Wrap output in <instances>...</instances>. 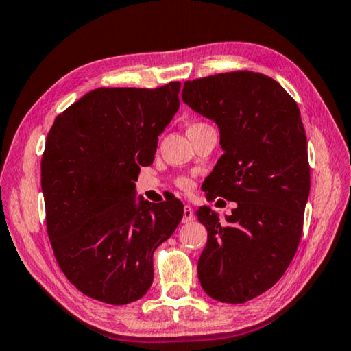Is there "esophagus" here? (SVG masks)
<instances>
[{
    "mask_svg": "<svg viewBox=\"0 0 351 351\" xmlns=\"http://www.w3.org/2000/svg\"><path fill=\"white\" fill-rule=\"evenodd\" d=\"M193 219V209L189 204L184 206V215H182V223H190Z\"/></svg>",
    "mask_w": 351,
    "mask_h": 351,
    "instance_id": "34e87169",
    "label": "esophagus"
}]
</instances>
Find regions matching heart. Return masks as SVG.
Returning a JSON list of instances; mask_svg holds the SVG:
<instances>
[{
    "mask_svg": "<svg viewBox=\"0 0 351 351\" xmlns=\"http://www.w3.org/2000/svg\"><path fill=\"white\" fill-rule=\"evenodd\" d=\"M198 125H206V123H193V125H190L189 128L198 127ZM176 186L182 189V190H189L190 187H192V180H190V178H187V176H180L176 180Z\"/></svg>",
    "mask_w": 351,
    "mask_h": 351,
    "instance_id": "b5f03b06",
    "label": "heart"
}]
</instances>
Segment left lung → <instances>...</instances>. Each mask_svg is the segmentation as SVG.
Instances as JSON below:
<instances>
[{"label": "left lung", "instance_id": "8db88e82", "mask_svg": "<svg viewBox=\"0 0 351 351\" xmlns=\"http://www.w3.org/2000/svg\"><path fill=\"white\" fill-rule=\"evenodd\" d=\"M182 100L219 130L224 153L203 184L207 199L237 203L226 221L197 210L207 229L199 283L212 299L245 304L280 280L302 237L310 165L299 106L252 71L189 80Z\"/></svg>", "mask_w": 351, "mask_h": 351}]
</instances>
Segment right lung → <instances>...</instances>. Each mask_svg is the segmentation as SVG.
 <instances>
[{
  "mask_svg": "<svg viewBox=\"0 0 351 351\" xmlns=\"http://www.w3.org/2000/svg\"><path fill=\"white\" fill-rule=\"evenodd\" d=\"M180 88H97L58 114L47 134V235L63 274L91 299H141L153 282L154 249L182 219L180 199L148 203L134 184L180 108Z\"/></svg>",
  "mask_w": 351,
  "mask_h": 351,
  "instance_id": "right-lung-1",
  "label": "right lung"
}]
</instances>
